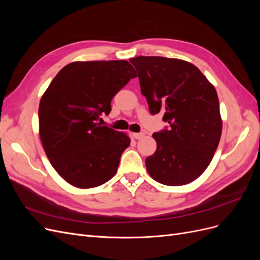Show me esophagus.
<instances>
[{
  "label": "esophagus",
  "mask_w": 260,
  "mask_h": 260,
  "mask_svg": "<svg viewBox=\"0 0 260 260\" xmlns=\"http://www.w3.org/2000/svg\"><path fill=\"white\" fill-rule=\"evenodd\" d=\"M133 138L135 139H137V140H139V139H142L143 137H144V133L143 132H140V133H133Z\"/></svg>",
  "instance_id": "1"
}]
</instances>
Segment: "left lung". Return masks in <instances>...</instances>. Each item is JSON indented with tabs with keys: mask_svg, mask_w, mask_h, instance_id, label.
Returning a JSON list of instances; mask_svg holds the SVG:
<instances>
[{
	"mask_svg": "<svg viewBox=\"0 0 260 260\" xmlns=\"http://www.w3.org/2000/svg\"><path fill=\"white\" fill-rule=\"evenodd\" d=\"M136 67L149 113H164L168 129L155 132L157 148L147 172L165 185H183L208 167L222 131L216 89L201 70L182 59L138 56Z\"/></svg>",
	"mask_w": 260,
	"mask_h": 260,
	"instance_id": "1",
	"label": "left lung"
}]
</instances>
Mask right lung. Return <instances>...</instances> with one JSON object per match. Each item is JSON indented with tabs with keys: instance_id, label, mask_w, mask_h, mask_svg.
Returning a JSON list of instances; mask_svg holds the SVG:
<instances>
[{
	"instance_id": "obj_1",
	"label": "right lung",
	"mask_w": 260,
	"mask_h": 260,
	"mask_svg": "<svg viewBox=\"0 0 260 260\" xmlns=\"http://www.w3.org/2000/svg\"><path fill=\"white\" fill-rule=\"evenodd\" d=\"M136 77L127 60L75 61L60 70L43 94L39 106L42 145L68 183L90 188L115 176L130 139L99 119L111 113L113 98Z\"/></svg>"
}]
</instances>
